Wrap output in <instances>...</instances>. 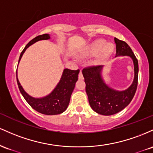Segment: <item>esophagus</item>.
I'll return each instance as SVG.
<instances>
[{
  "instance_id": "obj_1",
  "label": "esophagus",
  "mask_w": 153,
  "mask_h": 153,
  "mask_svg": "<svg viewBox=\"0 0 153 153\" xmlns=\"http://www.w3.org/2000/svg\"><path fill=\"white\" fill-rule=\"evenodd\" d=\"M79 79H84L83 74H82V71H80L79 74Z\"/></svg>"
}]
</instances>
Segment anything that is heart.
I'll return each mask as SVG.
<instances>
[{"instance_id": "obj_1", "label": "heart", "mask_w": 153, "mask_h": 153, "mask_svg": "<svg viewBox=\"0 0 153 153\" xmlns=\"http://www.w3.org/2000/svg\"><path fill=\"white\" fill-rule=\"evenodd\" d=\"M114 51V45L111 43L105 44L104 40L98 39L93 42L89 48L88 54L95 55L97 53H99V58L101 60L106 59Z\"/></svg>"}]
</instances>
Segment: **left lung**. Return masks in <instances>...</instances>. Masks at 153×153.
Listing matches in <instances>:
<instances>
[{
  "mask_svg": "<svg viewBox=\"0 0 153 153\" xmlns=\"http://www.w3.org/2000/svg\"><path fill=\"white\" fill-rule=\"evenodd\" d=\"M116 53L119 56H128L131 58L134 68V77L132 84L126 90L118 91L111 88L105 83L102 77L103 66H95L85 68L82 74L86 84V92L88 96L90 107L97 114L111 116L117 114L126 107L136 92L138 83V61L131 48L124 41L115 37Z\"/></svg>",
  "mask_w": 153,
  "mask_h": 153,
  "instance_id": "left-lung-1",
  "label": "left lung"
}]
</instances>
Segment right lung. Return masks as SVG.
<instances>
[{"instance_id": "right-lung-1", "label": "right lung", "mask_w": 153, "mask_h": 153, "mask_svg": "<svg viewBox=\"0 0 153 153\" xmlns=\"http://www.w3.org/2000/svg\"><path fill=\"white\" fill-rule=\"evenodd\" d=\"M50 38L51 37L48 34H44L32 39L22 51L19 59V63L24 53L30 45L39 40L48 39ZM79 73V69L71 70L65 68L63 71L61 79L54 90L48 95L40 98H35L32 97L25 92L18 79L17 71L16 80L19 89L22 95L32 108L35 109L37 112L45 115H57L62 114L67 108L71 93L74 89L75 84L78 80Z\"/></svg>"}]
</instances>
